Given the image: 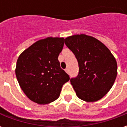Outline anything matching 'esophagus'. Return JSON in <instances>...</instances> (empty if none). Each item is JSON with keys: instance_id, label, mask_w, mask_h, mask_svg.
I'll return each mask as SVG.
<instances>
[{"instance_id": "34e87169", "label": "esophagus", "mask_w": 127, "mask_h": 127, "mask_svg": "<svg viewBox=\"0 0 127 127\" xmlns=\"http://www.w3.org/2000/svg\"><path fill=\"white\" fill-rule=\"evenodd\" d=\"M65 71H66L67 73H69V69H68V68H66V69H65Z\"/></svg>"}]
</instances>
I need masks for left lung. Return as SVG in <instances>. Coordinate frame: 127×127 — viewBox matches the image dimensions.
I'll list each match as a JSON object with an SVG mask.
<instances>
[{
  "label": "left lung",
  "instance_id": "8db88e82",
  "mask_svg": "<svg viewBox=\"0 0 127 127\" xmlns=\"http://www.w3.org/2000/svg\"><path fill=\"white\" fill-rule=\"evenodd\" d=\"M79 64V74L71 79L78 98L95 102L112 88L117 76V63L110 50L99 40L84 34L64 39Z\"/></svg>",
  "mask_w": 127,
  "mask_h": 127
}]
</instances>
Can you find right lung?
I'll return each mask as SVG.
<instances>
[{
  "mask_svg": "<svg viewBox=\"0 0 127 127\" xmlns=\"http://www.w3.org/2000/svg\"><path fill=\"white\" fill-rule=\"evenodd\" d=\"M63 37L40 39L19 56L15 75L26 96L39 105L59 97L69 76L61 68L58 57L63 48Z\"/></svg>",
  "mask_w": 127,
  "mask_h": 127,
  "instance_id": "1",
  "label": "right lung"
}]
</instances>
